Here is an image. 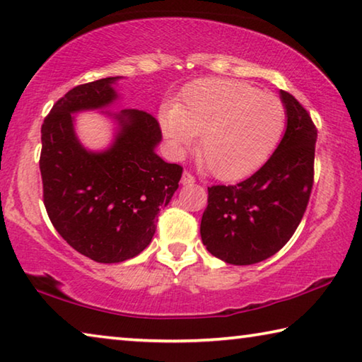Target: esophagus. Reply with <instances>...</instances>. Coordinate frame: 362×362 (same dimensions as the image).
Masks as SVG:
<instances>
[{"label":"esophagus","mask_w":362,"mask_h":362,"mask_svg":"<svg viewBox=\"0 0 362 362\" xmlns=\"http://www.w3.org/2000/svg\"><path fill=\"white\" fill-rule=\"evenodd\" d=\"M194 182H195V177L191 173L185 171V173H182V177H181V185L182 186H191V185H194Z\"/></svg>","instance_id":"esophagus-1"}]
</instances>
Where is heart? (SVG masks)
<instances>
[{"label":"heart","instance_id":"b5f03b06","mask_svg":"<svg viewBox=\"0 0 362 362\" xmlns=\"http://www.w3.org/2000/svg\"><path fill=\"white\" fill-rule=\"evenodd\" d=\"M162 128L176 153L200 136L199 160L220 180H240L262 167L286 128L279 99L244 81L205 78L192 83L180 105L162 112Z\"/></svg>","mask_w":362,"mask_h":362}]
</instances>
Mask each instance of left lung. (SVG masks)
<instances>
[{
	"mask_svg": "<svg viewBox=\"0 0 362 362\" xmlns=\"http://www.w3.org/2000/svg\"><path fill=\"white\" fill-rule=\"evenodd\" d=\"M279 94L287 128L268 162L239 185L209 187L200 235L206 250L224 263L255 264L279 252L310 200L317 129L292 94Z\"/></svg>",
	"mask_w": 362,
	"mask_h": 362,
	"instance_id": "1",
	"label": "left lung"
}]
</instances>
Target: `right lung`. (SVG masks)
Returning <instances> with one entry per match:
<instances>
[{
	"label": "right lung",
	"instance_id": "1",
	"mask_svg": "<svg viewBox=\"0 0 362 362\" xmlns=\"http://www.w3.org/2000/svg\"><path fill=\"white\" fill-rule=\"evenodd\" d=\"M120 76L75 86L41 125L40 171L47 216L76 252L98 263H120L151 244L157 215L170 204L182 168L160 158L158 122L138 109L103 110L116 122L107 150L90 151L74 133V114L110 107Z\"/></svg>",
	"mask_w": 362,
	"mask_h": 362
}]
</instances>
